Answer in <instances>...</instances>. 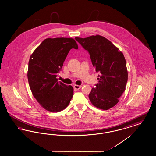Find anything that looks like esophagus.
I'll use <instances>...</instances> for the list:
<instances>
[{"instance_id":"obj_1","label":"esophagus","mask_w":156,"mask_h":156,"mask_svg":"<svg viewBox=\"0 0 156 156\" xmlns=\"http://www.w3.org/2000/svg\"><path fill=\"white\" fill-rule=\"evenodd\" d=\"M81 87H82V86H81V85H75L74 86V88L75 89H77V90H78V89H81Z\"/></svg>"}]
</instances>
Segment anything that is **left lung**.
Here are the masks:
<instances>
[{
    "instance_id": "left-lung-1",
    "label": "left lung",
    "mask_w": 156,
    "mask_h": 156,
    "mask_svg": "<svg viewBox=\"0 0 156 156\" xmlns=\"http://www.w3.org/2000/svg\"><path fill=\"white\" fill-rule=\"evenodd\" d=\"M75 39L87 50L96 72L99 83L89 94L92 104L107 110L115 106L125 90L128 71L123 53L108 39L99 35Z\"/></svg>"
}]
</instances>
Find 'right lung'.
Returning <instances> with one entry per match:
<instances>
[{
  "instance_id": "1",
  "label": "right lung",
  "mask_w": 156,
  "mask_h": 156,
  "mask_svg": "<svg viewBox=\"0 0 156 156\" xmlns=\"http://www.w3.org/2000/svg\"><path fill=\"white\" fill-rule=\"evenodd\" d=\"M73 48L78 49L73 38H47L30 56L27 76L32 94L39 105L50 112L62 111L73 98V87L58 82L56 78Z\"/></svg>"
}]
</instances>
